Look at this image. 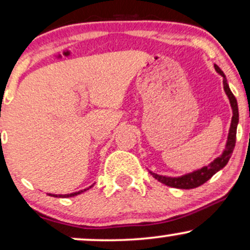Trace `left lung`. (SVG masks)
<instances>
[{"mask_svg":"<svg viewBox=\"0 0 250 250\" xmlns=\"http://www.w3.org/2000/svg\"><path fill=\"white\" fill-rule=\"evenodd\" d=\"M214 69L217 70L218 74H220L224 78V90L226 92L227 97H229L230 106H232L233 111V117L232 122H230V127L229 132V137H227V143L226 147H225L223 154L220 156H218L217 159H214L210 165L205 166V167L198 169L189 174L182 175L180 177H169V176H162V175H158L155 172H150V175H153V177L155 180H158L161 183L166 184V186L171 187V188H177V189H193V188L200 187L202 184H204L205 182H208L210 178L213 176L215 172H218L220 169H223L225 166L227 165V162L229 161L230 156L235 147V139H236V127L239 124V109H238V102L236 98L230 91L229 87V83H227V79L225 76L223 70H221L217 64H214Z\"/></svg>","mask_w":250,"mask_h":250,"instance_id":"8db88e82","label":"left lung"}]
</instances>
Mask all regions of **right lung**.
<instances>
[{
  "label": "right lung",
  "instance_id": "1",
  "mask_svg": "<svg viewBox=\"0 0 250 250\" xmlns=\"http://www.w3.org/2000/svg\"><path fill=\"white\" fill-rule=\"evenodd\" d=\"M92 186H90L89 188H87V189H84V190H81V191H78V192H73V193H68V195H52V193H48V195L50 196H53V197H61V198H66V197H74V196H78V195H80V193H82V192H84V191H87V190H89L90 189Z\"/></svg>",
  "mask_w": 250,
  "mask_h": 250
}]
</instances>
